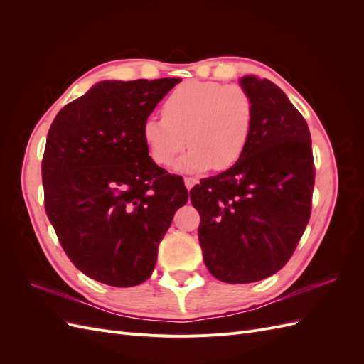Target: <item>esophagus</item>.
Masks as SVG:
<instances>
[{
  "label": "esophagus",
  "instance_id": "obj_1",
  "mask_svg": "<svg viewBox=\"0 0 364 364\" xmlns=\"http://www.w3.org/2000/svg\"><path fill=\"white\" fill-rule=\"evenodd\" d=\"M183 182H185V186H186V190H191L193 188V186L197 183V182H199V181H197V179H194V178H185L183 179Z\"/></svg>",
  "mask_w": 364,
  "mask_h": 364
}]
</instances>
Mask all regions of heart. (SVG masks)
Wrapping results in <instances>:
<instances>
[{"instance_id": "obj_1", "label": "heart", "mask_w": 364, "mask_h": 364, "mask_svg": "<svg viewBox=\"0 0 364 364\" xmlns=\"http://www.w3.org/2000/svg\"><path fill=\"white\" fill-rule=\"evenodd\" d=\"M255 106L237 85L188 80L176 86L162 106V117H149L141 136L149 156L158 165H170L186 147L191 149L176 164L182 173L229 168L249 144Z\"/></svg>"}]
</instances>
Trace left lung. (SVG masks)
I'll use <instances>...</instances> for the list:
<instances>
[{
    "mask_svg": "<svg viewBox=\"0 0 364 364\" xmlns=\"http://www.w3.org/2000/svg\"><path fill=\"white\" fill-rule=\"evenodd\" d=\"M240 86L255 106L243 156L190 191L205 266L229 284L266 279L287 264L310 220L314 188L304 117L267 79L245 75Z\"/></svg>",
    "mask_w": 364,
    "mask_h": 364,
    "instance_id": "8db88e82",
    "label": "left lung"
}]
</instances>
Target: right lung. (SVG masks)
Listing matches in <instances>:
<instances>
[{"label":"right lung","mask_w":364,"mask_h":364,"mask_svg":"<svg viewBox=\"0 0 364 364\" xmlns=\"http://www.w3.org/2000/svg\"><path fill=\"white\" fill-rule=\"evenodd\" d=\"M179 79L103 80L54 118L42 161L46 211L74 266L134 287L188 200L183 179L149 156L142 123Z\"/></svg>","instance_id":"right-lung-1"}]
</instances>
